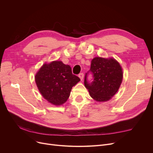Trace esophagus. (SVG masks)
Segmentation results:
<instances>
[{"instance_id": "1", "label": "esophagus", "mask_w": 153, "mask_h": 153, "mask_svg": "<svg viewBox=\"0 0 153 153\" xmlns=\"http://www.w3.org/2000/svg\"><path fill=\"white\" fill-rule=\"evenodd\" d=\"M79 78H80V79H81V81H82V80L84 79V74L83 73H81V74H79Z\"/></svg>"}]
</instances>
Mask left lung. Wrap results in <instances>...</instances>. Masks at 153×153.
<instances>
[{
    "label": "left lung",
    "mask_w": 153,
    "mask_h": 153,
    "mask_svg": "<svg viewBox=\"0 0 153 153\" xmlns=\"http://www.w3.org/2000/svg\"><path fill=\"white\" fill-rule=\"evenodd\" d=\"M94 74V81H87V73L84 85L91 97L99 102L110 100L119 90L123 77V69L114 58L95 57L91 61L90 70Z\"/></svg>",
    "instance_id": "left-lung-1"
}]
</instances>
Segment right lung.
<instances>
[{
	"label": "right lung",
	"instance_id": "obj_1",
	"mask_svg": "<svg viewBox=\"0 0 153 153\" xmlns=\"http://www.w3.org/2000/svg\"><path fill=\"white\" fill-rule=\"evenodd\" d=\"M35 81L42 97L59 106L68 100L72 87L81 80L72 74L69 65L61 61H53L43 64L35 74Z\"/></svg>",
	"mask_w": 153,
	"mask_h": 153
}]
</instances>
